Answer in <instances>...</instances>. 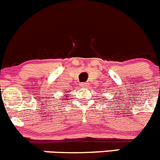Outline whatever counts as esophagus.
Here are the masks:
<instances>
[{
  "label": "esophagus",
  "mask_w": 160,
  "mask_h": 160,
  "mask_svg": "<svg viewBox=\"0 0 160 160\" xmlns=\"http://www.w3.org/2000/svg\"><path fill=\"white\" fill-rule=\"evenodd\" d=\"M88 86V84L87 83H82V84H80V87L81 88H86Z\"/></svg>",
  "instance_id": "obj_1"
}]
</instances>
